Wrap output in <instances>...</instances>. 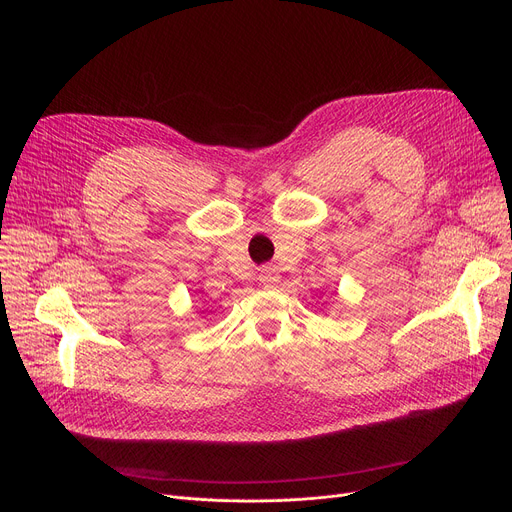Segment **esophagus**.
Masks as SVG:
<instances>
[{
	"mask_svg": "<svg viewBox=\"0 0 512 512\" xmlns=\"http://www.w3.org/2000/svg\"><path fill=\"white\" fill-rule=\"evenodd\" d=\"M258 279H260V283L264 287H274V285L279 283V272H277V268H274L272 264H266V266H262L258 270Z\"/></svg>",
	"mask_w": 512,
	"mask_h": 512,
	"instance_id": "esophagus-1",
	"label": "esophagus"
}]
</instances>
